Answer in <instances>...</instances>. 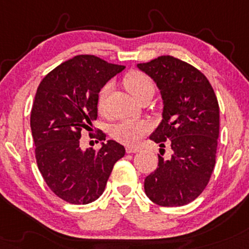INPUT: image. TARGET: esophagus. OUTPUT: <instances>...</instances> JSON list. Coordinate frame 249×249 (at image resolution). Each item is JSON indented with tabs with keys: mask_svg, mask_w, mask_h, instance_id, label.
<instances>
[{
	"mask_svg": "<svg viewBox=\"0 0 249 249\" xmlns=\"http://www.w3.org/2000/svg\"><path fill=\"white\" fill-rule=\"evenodd\" d=\"M139 152V147L136 146H126V153H137Z\"/></svg>",
	"mask_w": 249,
	"mask_h": 249,
	"instance_id": "1",
	"label": "esophagus"
}]
</instances>
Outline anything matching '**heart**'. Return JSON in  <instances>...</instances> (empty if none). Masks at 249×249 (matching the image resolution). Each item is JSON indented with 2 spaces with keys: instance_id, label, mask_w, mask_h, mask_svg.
I'll return each mask as SVG.
<instances>
[{
  "instance_id": "obj_1",
  "label": "heart",
  "mask_w": 249,
  "mask_h": 249,
  "mask_svg": "<svg viewBox=\"0 0 249 249\" xmlns=\"http://www.w3.org/2000/svg\"><path fill=\"white\" fill-rule=\"evenodd\" d=\"M124 86L127 91L140 101L143 97H152L154 94L155 85L153 80L139 71H131L124 76ZM111 91V83H107L100 90L97 98L98 111L104 112L107 96ZM149 131V124L145 121H123L117 123L111 128V136L118 142L133 145L137 143Z\"/></svg>"
}]
</instances>
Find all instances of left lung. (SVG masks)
<instances>
[{
    "label": "left lung",
    "instance_id": "left-lung-1",
    "mask_svg": "<svg viewBox=\"0 0 249 249\" xmlns=\"http://www.w3.org/2000/svg\"><path fill=\"white\" fill-rule=\"evenodd\" d=\"M138 68L157 83L163 101L162 121L151 134L160 145L157 169L145 178V193L160 206L196 199L210 181L219 137V106L202 71L182 60L161 55ZM172 148L162 157L165 143Z\"/></svg>",
    "mask_w": 249,
    "mask_h": 249
}]
</instances>
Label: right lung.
I'll return each instance as SVG.
<instances>
[{"mask_svg": "<svg viewBox=\"0 0 249 249\" xmlns=\"http://www.w3.org/2000/svg\"><path fill=\"white\" fill-rule=\"evenodd\" d=\"M124 68L95 55H76L50 71L36 92L30 125L38 169L50 189L71 204L97 199L113 164L125 155L115 140L95 151L81 148L80 139L97 118L101 88ZM96 139L103 142L106 134L100 131Z\"/></svg>", "mask_w": 249, "mask_h": 249, "instance_id": "right-lung-1", "label": "right lung"}]
</instances>
